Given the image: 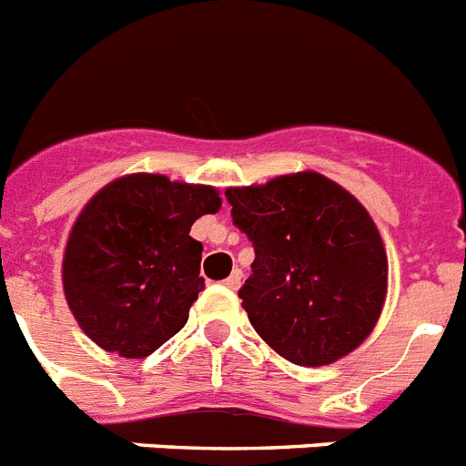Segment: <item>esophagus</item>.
Masks as SVG:
<instances>
[{
  "label": "esophagus",
  "mask_w": 466,
  "mask_h": 466,
  "mask_svg": "<svg viewBox=\"0 0 466 466\" xmlns=\"http://www.w3.org/2000/svg\"><path fill=\"white\" fill-rule=\"evenodd\" d=\"M240 280H242V271H240V268H233V273L226 278L224 285H226V288H230V289H236L238 285H240Z\"/></svg>",
  "instance_id": "esophagus-1"
}]
</instances>
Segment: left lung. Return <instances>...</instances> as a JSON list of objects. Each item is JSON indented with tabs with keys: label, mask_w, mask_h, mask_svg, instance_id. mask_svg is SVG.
I'll list each match as a JSON object with an SVG mask.
<instances>
[{
	"label": "left lung",
	"mask_w": 466,
	"mask_h": 466,
	"mask_svg": "<svg viewBox=\"0 0 466 466\" xmlns=\"http://www.w3.org/2000/svg\"><path fill=\"white\" fill-rule=\"evenodd\" d=\"M226 200L254 248L238 297L261 339L309 368L351 353L387 294V252L365 207L316 172L228 188Z\"/></svg>",
	"instance_id": "obj_1"
}]
</instances>
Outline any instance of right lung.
Masks as SVG:
<instances>
[{
  "label": "right lung",
  "mask_w": 466,
  "mask_h": 466,
  "mask_svg": "<svg viewBox=\"0 0 466 466\" xmlns=\"http://www.w3.org/2000/svg\"><path fill=\"white\" fill-rule=\"evenodd\" d=\"M218 207L212 186L160 174L122 177L91 198L67 238L63 289L98 347L143 358L184 328L205 285L190 226Z\"/></svg>",
  "instance_id": "obj_1"
}]
</instances>
